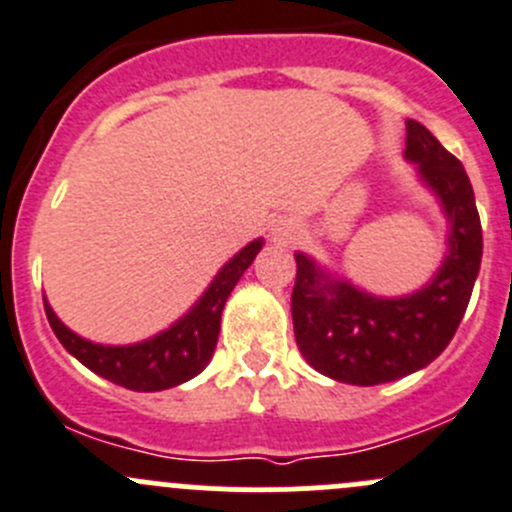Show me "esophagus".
<instances>
[{
    "instance_id": "obj_1",
    "label": "esophagus",
    "mask_w": 512,
    "mask_h": 512,
    "mask_svg": "<svg viewBox=\"0 0 512 512\" xmlns=\"http://www.w3.org/2000/svg\"><path fill=\"white\" fill-rule=\"evenodd\" d=\"M272 235H275V240H280V242H290L300 235V230H297L292 222H282V225L275 227V232H272Z\"/></svg>"
}]
</instances>
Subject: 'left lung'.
I'll list each match as a JSON object with an SVG mask.
<instances>
[{
	"instance_id": "obj_1",
	"label": "left lung",
	"mask_w": 512,
	"mask_h": 512,
	"mask_svg": "<svg viewBox=\"0 0 512 512\" xmlns=\"http://www.w3.org/2000/svg\"><path fill=\"white\" fill-rule=\"evenodd\" d=\"M405 160L448 220V252L420 290L380 297L295 252L292 325L302 357L347 385H380L423 370L448 347L465 315L483 257L473 185L423 124L408 119Z\"/></svg>"
}]
</instances>
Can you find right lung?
Segmentation results:
<instances>
[{"mask_svg": "<svg viewBox=\"0 0 512 512\" xmlns=\"http://www.w3.org/2000/svg\"><path fill=\"white\" fill-rule=\"evenodd\" d=\"M265 240L257 237L250 245L242 247L232 260L222 265V270L212 277L200 300L185 312L167 330L147 337L132 345H102L69 330L44 297V312L52 325L54 335L62 342L69 355L77 357L84 367L97 372L104 380L122 385L137 393H157V390L175 388L182 382L200 375L212 360L220 335V320L225 302L247 267L262 250Z\"/></svg>", "mask_w": 512, "mask_h": 512, "instance_id": "obj_1", "label": "right lung"}]
</instances>
